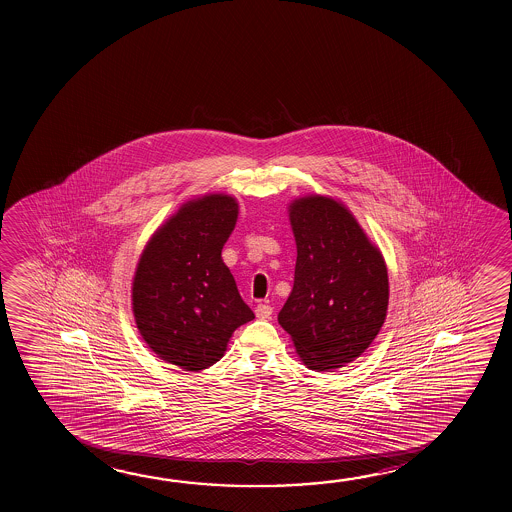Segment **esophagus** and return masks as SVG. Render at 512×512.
<instances>
[{"label":"esophagus","mask_w":512,"mask_h":512,"mask_svg":"<svg viewBox=\"0 0 512 512\" xmlns=\"http://www.w3.org/2000/svg\"><path fill=\"white\" fill-rule=\"evenodd\" d=\"M271 314H273V307L268 305V303H259V305L255 307V316L259 319H269L271 318Z\"/></svg>","instance_id":"esophagus-1"}]
</instances>
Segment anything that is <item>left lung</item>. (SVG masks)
<instances>
[{
  "label": "left lung",
  "instance_id": "left-lung-1",
  "mask_svg": "<svg viewBox=\"0 0 512 512\" xmlns=\"http://www.w3.org/2000/svg\"><path fill=\"white\" fill-rule=\"evenodd\" d=\"M289 219L298 255L278 323L307 368H343L366 352L386 321V262L334 198H298L289 205Z\"/></svg>",
  "mask_w": 512,
  "mask_h": 512
}]
</instances>
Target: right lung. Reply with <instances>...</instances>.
<instances>
[{
	"instance_id": "right-lung-1",
	"label": "right lung",
	"mask_w": 512,
	"mask_h": 512,
	"mask_svg": "<svg viewBox=\"0 0 512 512\" xmlns=\"http://www.w3.org/2000/svg\"><path fill=\"white\" fill-rule=\"evenodd\" d=\"M237 214L228 194L184 203L137 262L132 309L139 334L157 357L185 371L216 364L235 328L255 318L221 259Z\"/></svg>"
}]
</instances>
